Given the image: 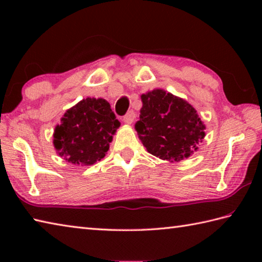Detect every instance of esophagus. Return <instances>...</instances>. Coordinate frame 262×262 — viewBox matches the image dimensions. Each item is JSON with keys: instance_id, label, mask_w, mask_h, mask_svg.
I'll list each match as a JSON object with an SVG mask.
<instances>
[{"instance_id": "obj_1", "label": "esophagus", "mask_w": 262, "mask_h": 262, "mask_svg": "<svg viewBox=\"0 0 262 262\" xmlns=\"http://www.w3.org/2000/svg\"><path fill=\"white\" fill-rule=\"evenodd\" d=\"M135 120V113L134 111H129L125 117H123V122L127 123V125H132L133 122Z\"/></svg>"}]
</instances>
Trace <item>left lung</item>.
<instances>
[{
    "label": "left lung",
    "instance_id": "8db88e82",
    "mask_svg": "<svg viewBox=\"0 0 262 262\" xmlns=\"http://www.w3.org/2000/svg\"><path fill=\"white\" fill-rule=\"evenodd\" d=\"M141 100L135 129L149 154L173 163L198 151L206 126L188 101L163 89L143 94Z\"/></svg>",
    "mask_w": 262,
    "mask_h": 262
}]
</instances>
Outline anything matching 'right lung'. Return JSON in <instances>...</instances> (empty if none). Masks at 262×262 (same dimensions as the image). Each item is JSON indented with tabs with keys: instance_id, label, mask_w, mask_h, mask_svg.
I'll use <instances>...</instances> for the list:
<instances>
[{
	"instance_id": "add662e5",
	"label": "right lung",
	"mask_w": 262,
	"mask_h": 262,
	"mask_svg": "<svg viewBox=\"0 0 262 262\" xmlns=\"http://www.w3.org/2000/svg\"><path fill=\"white\" fill-rule=\"evenodd\" d=\"M119 127L107 100L88 97L66 111L55 126L53 144L66 162L90 166L105 157Z\"/></svg>"
}]
</instances>
